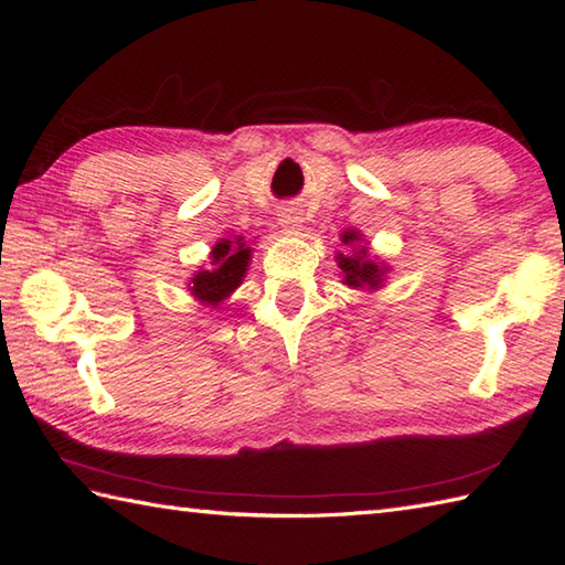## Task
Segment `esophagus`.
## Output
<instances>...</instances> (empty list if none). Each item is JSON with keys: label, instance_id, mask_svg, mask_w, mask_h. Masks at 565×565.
Instances as JSON below:
<instances>
[{"label": "esophagus", "instance_id": "obj_1", "mask_svg": "<svg viewBox=\"0 0 565 565\" xmlns=\"http://www.w3.org/2000/svg\"><path fill=\"white\" fill-rule=\"evenodd\" d=\"M279 223L284 227H298L303 223V213L301 209H294V206H286L279 211Z\"/></svg>", "mask_w": 565, "mask_h": 565}]
</instances>
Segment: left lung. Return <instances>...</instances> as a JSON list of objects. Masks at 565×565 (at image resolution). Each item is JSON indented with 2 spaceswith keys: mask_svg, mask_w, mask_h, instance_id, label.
<instances>
[{
  "mask_svg": "<svg viewBox=\"0 0 565 565\" xmlns=\"http://www.w3.org/2000/svg\"><path fill=\"white\" fill-rule=\"evenodd\" d=\"M356 239V233H344L342 235V243L350 245ZM340 259V269L344 271V284L350 286H369V289H376L381 284V274L383 269H379V264H374L369 259L366 249H359L354 252L352 257H338Z\"/></svg>",
  "mask_w": 565,
  "mask_h": 565,
  "instance_id": "obj_1",
  "label": "left lung"
}]
</instances>
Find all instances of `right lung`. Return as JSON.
<instances>
[{
	"instance_id": "add662e5",
	"label": "right lung",
	"mask_w": 565,
	"mask_h": 565,
	"mask_svg": "<svg viewBox=\"0 0 565 565\" xmlns=\"http://www.w3.org/2000/svg\"><path fill=\"white\" fill-rule=\"evenodd\" d=\"M249 247H245L243 237H237L233 245L231 239H223L213 247V269L199 271L194 279H191V291L196 298L206 303H221L223 298L237 289L239 281H243L247 262H249Z\"/></svg>"
}]
</instances>
